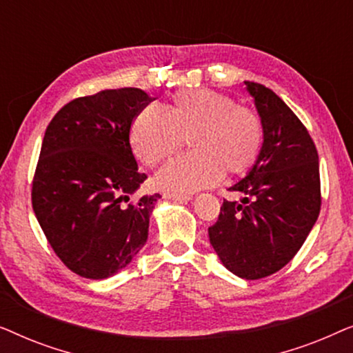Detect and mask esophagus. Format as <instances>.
Wrapping results in <instances>:
<instances>
[{
    "instance_id": "34e87169",
    "label": "esophagus",
    "mask_w": 353,
    "mask_h": 353,
    "mask_svg": "<svg viewBox=\"0 0 353 353\" xmlns=\"http://www.w3.org/2000/svg\"><path fill=\"white\" fill-rule=\"evenodd\" d=\"M162 196L165 197V199L180 201V202H183V201H190V199H191L190 194H183V192H170V191H167V192H163Z\"/></svg>"
}]
</instances>
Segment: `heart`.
<instances>
[{"label": "heart", "mask_w": 353, "mask_h": 353, "mask_svg": "<svg viewBox=\"0 0 353 353\" xmlns=\"http://www.w3.org/2000/svg\"><path fill=\"white\" fill-rule=\"evenodd\" d=\"M188 137L192 152L175 159L156 178L163 190L191 192L214 185L221 175H244L262 154L265 132L254 110L209 88L178 91L165 110L148 105L130 130L134 156L148 167L175 156Z\"/></svg>", "instance_id": "obj_1"}]
</instances>
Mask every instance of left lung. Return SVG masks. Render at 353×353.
Masks as SVG:
<instances>
[{
	"instance_id": "8db88e82",
	"label": "left lung",
	"mask_w": 353,
	"mask_h": 353,
	"mask_svg": "<svg viewBox=\"0 0 353 353\" xmlns=\"http://www.w3.org/2000/svg\"><path fill=\"white\" fill-rule=\"evenodd\" d=\"M263 123V149L249 175L230 188L209 226L212 248L231 273L260 279L291 262L321 209L315 143L296 114L267 86L244 81Z\"/></svg>"
}]
</instances>
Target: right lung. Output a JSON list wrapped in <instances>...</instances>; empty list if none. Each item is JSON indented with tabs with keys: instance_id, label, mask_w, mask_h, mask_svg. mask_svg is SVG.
Instances as JSON below:
<instances>
[{
	"instance_id": "obj_1",
	"label": "right lung",
	"mask_w": 353,
	"mask_h": 353,
	"mask_svg": "<svg viewBox=\"0 0 353 353\" xmlns=\"http://www.w3.org/2000/svg\"><path fill=\"white\" fill-rule=\"evenodd\" d=\"M152 98L139 88L72 99L48 125L32 181V207L48 243L70 272L104 279L148 241L159 194L134 197L138 170L130 130Z\"/></svg>"
}]
</instances>
